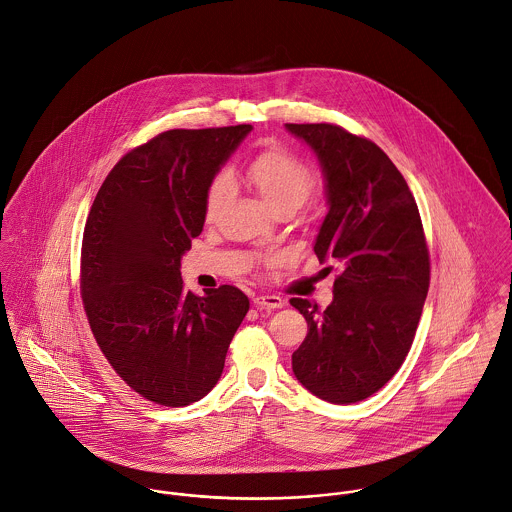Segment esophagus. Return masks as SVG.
<instances>
[{
    "label": "esophagus",
    "instance_id": "34e87169",
    "mask_svg": "<svg viewBox=\"0 0 512 512\" xmlns=\"http://www.w3.org/2000/svg\"><path fill=\"white\" fill-rule=\"evenodd\" d=\"M254 306H256V308H272V310H278V308L284 306V300L278 298V296L262 294V296H256V298H254Z\"/></svg>",
    "mask_w": 512,
    "mask_h": 512
}]
</instances>
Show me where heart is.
Listing matches in <instances>:
<instances>
[{
    "mask_svg": "<svg viewBox=\"0 0 512 512\" xmlns=\"http://www.w3.org/2000/svg\"><path fill=\"white\" fill-rule=\"evenodd\" d=\"M248 178L254 182L262 198L272 210L292 206L298 208L314 188V174L292 153L284 149H268L248 163ZM232 190L228 172H218L204 196V216L214 220Z\"/></svg>",
    "mask_w": 512,
    "mask_h": 512,
    "instance_id": "1",
    "label": "heart"
}]
</instances>
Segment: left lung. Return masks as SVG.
<instances>
[{"label":"left lung","instance_id":"1","mask_svg":"<svg viewBox=\"0 0 512 512\" xmlns=\"http://www.w3.org/2000/svg\"><path fill=\"white\" fill-rule=\"evenodd\" d=\"M286 131L320 163L328 214L314 252L341 268L324 312L290 300L310 328L292 369L316 397L349 405L379 391L409 353L429 290L423 224L405 178L375 143L328 123Z\"/></svg>","mask_w":512,"mask_h":512}]
</instances>
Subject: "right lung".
I'll return each mask as SVG.
<instances>
[{
  "mask_svg": "<svg viewBox=\"0 0 512 512\" xmlns=\"http://www.w3.org/2000/svg\"><path fill=\"white\" fill-rule=\"evenodd\" d=\"M250 131L174 129L137 147L109 172L85 224L81 294L93 336L123 381L159 405H190L218 383L250 310L234 286L194 296L180 278L208 184Z\"/></svg>",
  "mask_w": 512,
  "mask_h": 512,
  "instance_id": "obj_1",
  "label": "right lung"
}]
</instances>
